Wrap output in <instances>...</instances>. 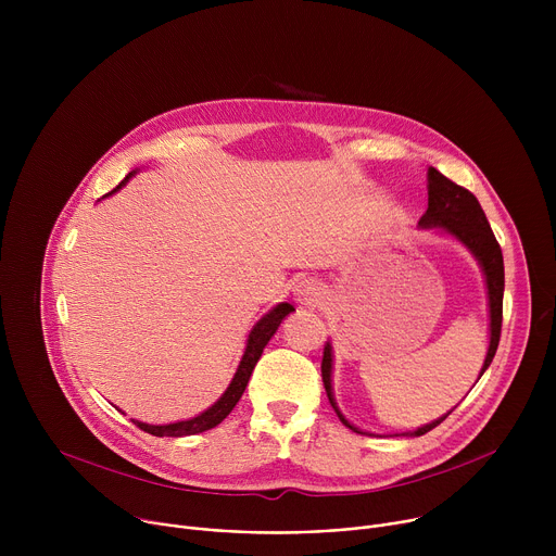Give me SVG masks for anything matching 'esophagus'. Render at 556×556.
I'll use <instances>...</instances> for the list:
<instances>
[{
  "label": "esophagus",
  "instance_id": "1",
  "mask_svg": "<svg viewBox=\"0 0 556 556\" xmlns=\"http://www.w3.org/2000/svg\"><path fill=\"white\" fill-rule=\"evenodd\" d=\"M324 296H326V290H324V286H321L319 281L305 279V281H301V283L296 286V301H299L301 305L314 307V305H319V303L324 301Z\"/></svg>",
  "mask_w": 556,
  "mask_h": 556
}]
</instances>
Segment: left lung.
I'll list each match as a JSON object with an SVG mask.
<instances>
[{
	"label": "left lung",
	"mask_w": 556,
	"mask_h": 556,
	"mask_svg": "<svg viewBox=\"0 0 556 556\" xmlns=\"http://www.w3.org/2000/svg\"><path fill=\"white\" fill-rule=\"evenodd\" d=\"M427 180H429V206L425 211V215L420 217V226L425 228H444L446 232L455 235L462 244H466L472 255L478 257V262L484 268L486 275V286H489V305H491V345H489V354L482 367V374L486 371V367L493 363V356L497 352L500 345V337H502V312H504V257H502V249L495 240L493 228L478 202L468 189L455 185L453 180H448L446 176H442L438 169L429 167L427 172ZM480 374V376H482ZM321 376H324V384L328 391L330 405L334 407L339 420L361 433L356 427H352L341 412L337 409V403L332 399V348L330 343H326L324 348V361H321ZM451 414V412H448ZM446 414V416H448ZM446 416H442L440 420L414 431L412 435H425L427 431L435 429L442 420H446Z\"/></svg>",
	"instance_id": "8db88e82"
}]
</instances>
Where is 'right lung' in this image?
Returning <instances> with one entry per match:
<instances>
[{"instance_id":"obj_1","label":"right lung","mask_w":556,"mask_h":556,"mask_svg":"<svg viewBox=\"0 0 556 556\" xmlns=\"http://www.w3.org/2000/svg\"><path fill=\"white\" fill-rule=\"evenodd\" d=\"M129 176H131V174H129ZM129 176H127L114 191H118V189L129 180ZM114 191H110V193H114ZM292 309H294V307H292L290 303H279L277 307H273V309L264 316V319L253 328V332L249 334L247 352H244V356H242L240 367H237V371H235L232 382L228 384V389L224 391L222 399H219L213 407H208L204 414H200L198 418H191V420H182V422H174V425H163V427L144 425V422H138V420H134V425L140 427L142 431L155 435V438H163V435H169V438L195 435V433H202V431H208V429L217 427V425L232 412V407L237 405V401L242 399V393H244V389H247V384H249V378H251V374H253V369H255V365H257V361H260V356H262L266 343L270 341V337L277 332L279 324L286 319V316H288Z\"/></svg>"}]
</instances>
